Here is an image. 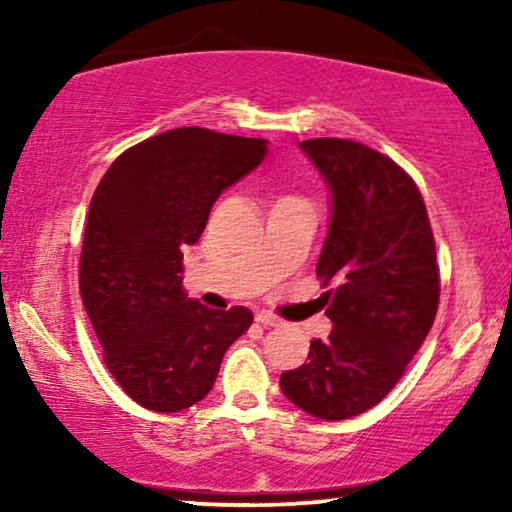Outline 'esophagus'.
<instances>
[{
  "label": "esophagus",
  "instance_id": "1",
  "mask_svg": "<svg viewBox=\"0 0 512 512\" xmlns=\"http://www.w3.org/2000/svg\"><path fill=\"white\" fill-rule=\"evenodd\" d=\"M256 321H258V324H261V326H265V328L282 324V319L275 317V314H272V312H265V310H263V312H256Z\"/></svg>",
  "mask_w": 512,
  "mask_h": 512
}]
</instances>
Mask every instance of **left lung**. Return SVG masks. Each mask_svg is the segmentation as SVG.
Wrapping results in <instances>:
<instances>
[{
	"label": "left lung",
	"mask_w": 512,
	"mask_h": 512,
	"mask_svg": "<svg viewBox=\"0 0 512 512\" xmlns=\"http://www.w3.org/2000/svg\"><path fill=\"white\" fill-rule=\"evenodd\" d=\"M331 193V221L317 275L326 291L328 340L279 377L307 415L340 422L382 401L429 335L440 279L429 216L415 181L394 160L349 139H307Z\"/></svg>",
	"instance_id": "8db88e82"
}]
</instances>
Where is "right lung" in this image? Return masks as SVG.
<instances>
[{
    "mask_svg": "<svg viewBox=\"0 0 512 512\" xmlns=\"http://www.w3.org/2000/svg\"><path fill=\"white\" fill-rule=\"evenodd\" d=\"M268 139L167 130L121 153L90 200L79 289L104 363L132 401L179 412L212 391L223 354L254 321L181 286L184 249L219 195L256 170Z\"/></svg>",
    "mask_w": 512,
    "mask_h": 512,
    "instance_id": "obj_1",
    "label": "right lung"
}]
</instances>
